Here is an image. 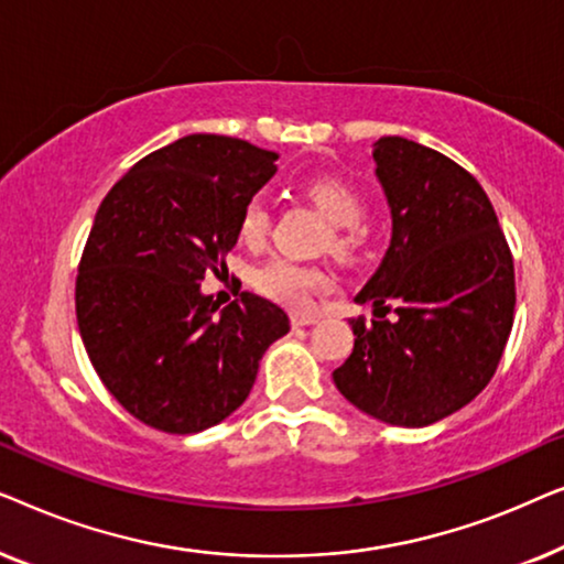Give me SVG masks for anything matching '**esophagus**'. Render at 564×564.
Listing matches in <instances>:
<instances>
[{"label":"esophagus","mask_w":564,"mask_h":564,"mask_svg":"<svg viewBox=\"0 0 564 564\" xmlns=\"http://www.w3.org/2000/svg\"><path fill=\"white\" fill-rule=\"evenodd\" d=\"M290 321H292V326H295V328H305V326H315V323H318V315H311V313H292Z\"/></svg>","instance_id":"esophagus-1"}]
</instances>
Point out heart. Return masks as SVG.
Wrapping results in <instances>:
<instances>
[{"label": "heart", "instance_id": "heart-1", "mask_svg": "<svg viewBox=\"0 0 564 564\" xmlns=\"http://www.w3.org/2000/svg\"><path fill=\"white\" fill-rule=\"evenodd\" d=\"M305 195L326 213V218L336 226L334 249L341 253H351L359 246V226L365 215V203L349 184L334 176H313L305 182ZM269 228H272V213L261 197H253L243 205L238 215V236L243 243L259 246L267 241ZM328 276L321 267L303 264L290 257H272L251 272L253 290L274 300V303L290 307H305L315 292L326 288Z\"/></svg>", "mask_w": 564, "mask_h": 564}]
</instances>
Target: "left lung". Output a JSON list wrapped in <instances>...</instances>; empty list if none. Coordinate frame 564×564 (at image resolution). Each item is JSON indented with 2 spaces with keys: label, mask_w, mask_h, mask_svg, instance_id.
I'll list each match as a JSON object with an SVG mask.
<instances>
[{
  "label": "left lung",
  "mask_w": 564,
  "mask_h": 564,
  "mask_svg": "<svg viewBox=\"0 0 564 564\" xmlns=\"http://www.w3.org/2000/svg\"><path fill=\"white\" fill-rule=\"evenodd\" d=\"M375 174L392 215L390 249L357 297L341 395L390 426L421 429L475 400L496 375L516 307L513 257L488 195L444 153L384 135ZM395 310L398 319L383 318Z\"/></svg>",
  "instance_id": "8db88e82"
}]
</instances>
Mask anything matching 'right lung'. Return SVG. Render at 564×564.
Masks as SVG:
<instances>
[{
	"instance_id": "right-lung-1",
	"label": "right lung",
	"mask_w": 564,
	"mask_h": 564,
	"mask_svg": "<svg viewBox=\"0 0 564 564\" xmlns=\"http://www.w3.org/2000/svg\"><path fill=\"white\" fill-rule=\"evenodd\" d=\"M276 153L195 133L138 161L99 205L76 274V323L91 367L145 426L197 434L249 398L259 361L290 330L241 292L218 311L199 282L226 264L238 215L272 180Z\"/></svg>"
}]
</instances>
